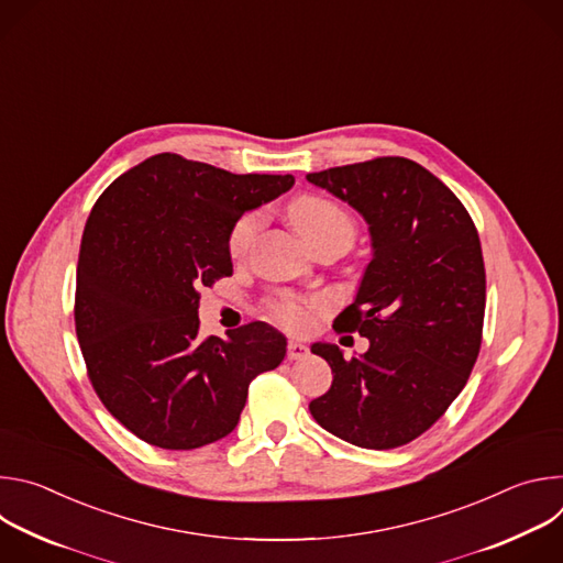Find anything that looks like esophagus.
<instances>
[{"label":"esophagus","mask_w":563,"mask_h":563,"mask_svg":"<svg viewBox=\"0 0 563 563\" xmlns=\"http://www.w3.org/2000/svg\"><path fill=\"white\" fill-rule=\"evenodd\" d=\"M309 356V347L305 343H298V341H289L287 345V358L289 361H302Z\"/></svg>","instance_id":"1"}]
</instances>
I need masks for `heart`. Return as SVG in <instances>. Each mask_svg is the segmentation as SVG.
<instances>
[{"mask_svg": "<svg viewBox=\"0 0 563 563\" xmlns=\"http://www.w3.org/2000/svg\"><path fill=\"white\" fill-rule=\"evenodd\" d=\"M289 218L307 243H313V240L323 238V235H332V233H345L354 240V233H356V227H354V220L350 218V213L341 205H336L334 200L323 198V196L307 194V196L296 198L289 205ZM261 224H263L261 209L245 211L243 216H238L233 220V224L229 227V233H227V252L231 258H240L250 250L256 233L261 231ZM325 305H328V300L320 296L302 298V296L283 294V296L267 300L265 309H267L269 318L276 320L278 325H283L287 330H302L309 323V313L316 309H323Z\"/></svg>", "mask_w": 563, "mask_h": 563, "instance_id": "1", "label": "heart"}]
</instances>
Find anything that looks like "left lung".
Masks as SVG:
<instances>
[{
  "label": "left lung",
  "mask_w": 563,
  "mask_h": 563,
  "mask_svg": "<svg viewBox=\"0 0 563 563\" xmlns=\"http://www.w3.org/2000/svg\"><path fill=\"white\" fill-rule=\"evenodd\" d=\"M369 224L374 258L334 330L369 339L363 356L316 343L334 374L309 412L367 450L406 445L459 396L484 339L486 267L461 200L415 159L385 155L309 174Z\"/></svg>",
  "instance_id": "obj_1"
}]
</instances>
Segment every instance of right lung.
<instances>
[{"label": "right lung", "mask_w": 563, "mask_h": 563, "mask_svg": "<svg viewBox=\"0 0 563 563\" xmlns=\"http://www.w3.org/2000/svg\"><path fill=\"white\" fill-rule=\"evenodd\" d=\"M294 176L247 174L157 153L93 205L77 258L75 334L104 408L137 439L194 450L227 437L250 383L287 341L254 320L200 334V287L231 276L238 216L285 194Z\"/></svg>", "instance_id": "right-lung-1"}]
</instances>
